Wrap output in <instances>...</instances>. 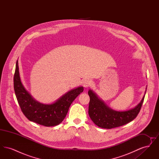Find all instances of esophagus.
Here are the masks:
<instances>
[{"label":"esophagus","instance_id":"esophagus-1","mask_svg":"<svg viewBox=\"0 0 159 159\" xmlns=\"http://www.w3.org/2000/svg\"><path fill=\"white\" fill-rule=\"evenodd\" d=\"M92 81L90 79H86L83 82V86L85 88L90 87L92 85Z\"/></svg>","mask_w":159,"mask_h":159}]
</instances>
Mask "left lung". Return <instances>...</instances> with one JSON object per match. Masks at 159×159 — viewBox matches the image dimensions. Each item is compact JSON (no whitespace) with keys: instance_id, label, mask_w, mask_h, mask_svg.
Here are the masks:
<instances>
[{"instance_id":"left-lung-1","label":"left lung","mask_w":159,"mask_h":159,"mask_svg":"<svg viewBox=\"0 0 159 159\" xmlns=\"http://www.w3.org/2000/svg\"><path fill=\"white\" fill-rule=\"evenodd\" d=\"M88 95L90 97L89 117L96 125L104 129L119 127L135 119L140 111L145 97L134 108L125 111H116L106 106L92 90L88 91Z\"/></svg>"}]
</instances>
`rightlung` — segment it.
<instances>
[{"label": "right lung", "instance_id": "add662e5", "mask_svg": "<svg viewBox=\"0 0 159 159\" xmlns=\"http://www.w3.org/2000/svg\"><path fill=\"white\" fill-rule=\"evenodd\" d=\"M15 95L24 115L30 120L45 126L59 125L66 117L68 109L76 97L83 92L82 86L69 91L55 102L43 104L38 102L26 91L21 82L18 60L14 76Z\"/></svg>", "mask_w": 159, "mask_h": 159}]
</instances>
